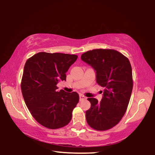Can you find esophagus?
Here are the masks:
<instances>
[{
    "label": "esophagus",
    "mask_w": 155,
    "mask_h": 155,
    "mask_svg": "<svg viewBox=\"0 0 155 155\" xmlns=\"http://www.w3.org/2000/svg\"><path fill=\"white\" fill-rule=\"evenodd\" d=\"M86 99V97L85 96H83V94H80L79 95V101H83V100H85Z\"/></svg>",
    "instance_id": "obj_1"
}]
</instances>
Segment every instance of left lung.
Wrapping results in <instances>:
<instances>
[{
    "instance_id": "8db88e82",
    "label": "left lung",
    "mask_w": 155,
    "mask_h": 155,
    "mask_svg": "<svg viewBox=\"0 0 155 155\" xmlns=\"http://www.w3.org/2000/svg\"><path fill=\"white\" fill-rule=\"evenodd\" d=\"M81 58L95 70L97 83L104 88L101 102L94 98H87L91 107L85 112L86 120L94 129H110L124 115L132 93L129 60L111 49L92 50L83 53Z\"/></svg>"
}]
</instances>
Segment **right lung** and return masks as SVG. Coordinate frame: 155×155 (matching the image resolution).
<instances>
[{
    "mask_svg": "<svg viewBox=\"0 0 155 155\" xmlns=\"http://www.w3.org/2000/svg\"><path fill=\"white\" fill-rule=\"evenodd\" d=\"M75 54L41 52L25 65L21 90L26 105L38 123L51 129L70 122L79 96L73 91H57V84L66 80L65 73L77 61Z\"/></svg>",
    "mask_w": 155,
    "mask_h": 155,
    "instance_id": "add662e5",
    "label": "right lung"
}]
</instances>
